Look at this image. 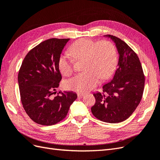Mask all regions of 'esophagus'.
I'll return each mask as SVG.
<instances>
[{"mask_svg": "<svg viewBox=\"0 0 160 160\" xmlns=\"http://www.w3.org/2000/svg\"><path fill=\"white\" fill-rule=\"evenodd\" d=\"M85 95V94H84V93H78V94H77V96H78V98H83Z\"/></svg>", "mask_w": 160, "mask_h": 160, "instance_id": "34e87169", "label": "esophagus"}]
</instances>
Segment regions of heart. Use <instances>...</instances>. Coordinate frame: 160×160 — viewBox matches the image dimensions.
Masks as SVG:
<instances>
[{"label": "heart", "instance_id": "1", "mask_svg": "<svg viewBox=\"0 0 160 160\" xmlns=\"http://www.w3.org/2000/svg\"><path fill=\"white\" fill-rule=\"evenodd\" d=\"M68 51L74 59H84L83 69L85 71L65 82V88L73 91L86 92L94 88L100 79L109 78L117 64L115 47L109 41L97 42L89 38H80L72 43ZM58 66L61 74L65 76L70 75L73 71L72 61L66 54L60 56Z\"/></svg>", "mask_w": 160, "mask_h": 160}]
</instances>
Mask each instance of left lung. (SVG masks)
<instances>
[{
	"mask_svg": "<svg viewBox=\"0 0 160 160\" xmlns=\"http://www.w3.org/2000/svg\"><path fill=\"white\" fill-rule=\"evenodd\" d=\"M115 44L119 53L118 68L109 83L103 86V93H93L95 103L91 112L103 122L115 123L130 117L141 101L145 76L139 58L126 42L107 35Z\"/></svg>",
	"mask_w": 160,
	"mask_h": 160,
	"instance_id": "left-lung-1",
	"label": "left lung"
}]
</instances>
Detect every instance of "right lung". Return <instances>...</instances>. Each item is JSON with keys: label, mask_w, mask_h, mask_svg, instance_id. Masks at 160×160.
<instances>
[{"label": "right lung", "mask_w": 160, "mask_h": 160, "mask_svg": "<svg viewBox=\"0 0 160 160\" xmlns=\"http://www.w3.org/2000/svg\"><path fill=\"white\" fill-rule=\"evenodd\" d=\"M69 38H50L34 47L24 59L18 75L23 108L35 123L52 125L63 119L77 98L72 91L55 97L62 77L58 61Z\"/></svg>", "instance_id": "obj_1"}]
</instances>
